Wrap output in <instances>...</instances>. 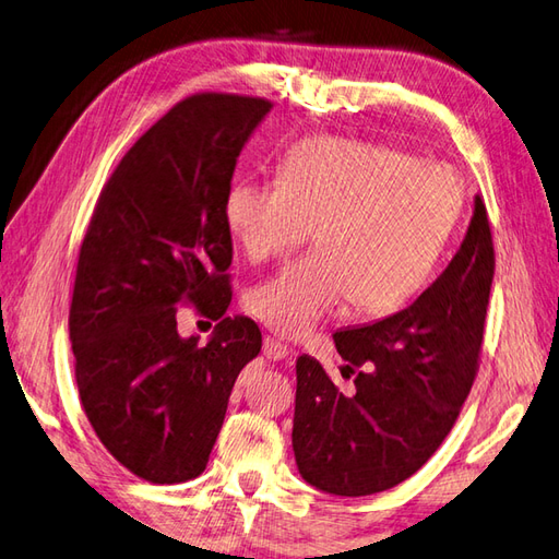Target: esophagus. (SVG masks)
<instances>
[{"mask_svg":"<svg viewBox=\"0 0 559 559\" xmlns=\"http://www.w3.org/2000/svg\"><path fill=\"white\" fill-rule=\"evenodd\" d=\"M263 355H265L270 361H282V359H287V357H289V349H287V345H282L280 340H275V337H265V343H263Z\"/></svg>","mask_w":559,"mask_h":559,"instance_id":"esophagus-1","label":"esophagus"}]
</instances>
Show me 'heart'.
<instances>
[{"label":"heart","instance_id":"1","mask_svg":"<svg viewBox=\"0 0 559 559\" xmlns=\"http://www.w3.org/2000/svg\"><path fill=\"white\" fill-rule=\"evenodd\" d=\"M463 210V180L393 146L318 134L294 144L280 180L238 178L224 222L243 253L265 263L304 243L318 250L255 284L248 311L284 337H304L347 304L397 311L425 287Z\"/></svg>","mask_w":559,"mask_h":559}]
</instances>
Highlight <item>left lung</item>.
Masks as SVG:
<instances>
[{"instance_id":"left-lung-1","label":"left lung","mask_w":559,"mask_h":559,"mask_svg":"<svg viewBox=\"0 0 559 559\" xmlns=\"http://www.w3.org/2000/svg\"><path fill=\"white\" fill-rule=\"evenodd\" d=\"M492 277V234L475 195L459 253L431 287L403 311L335 333L345 371L359 369L355 393H340L313 357L296 359L292 447L306 483L364 497L423 468L471 393Z\"/></svg>"}]
</instances>
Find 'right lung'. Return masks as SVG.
<instances>
[{
  "label": "right lung",
  "mask_w": 559,
  "mask_h": 559,
  "mask_svg": "<svg viewBox=\"0 0 559 559\" xmlns=\"http://www.w3.org/2000/svg\"><path fill=\"white\" fill-rule=\"evenodd\" d=\"M270 108L234 94L180 100L112 170L79 250V397L116 461L156 485L207 468L238 373L263 347L255 321L226 316L234 248L224 195ZM180 300L221 321L207 346L179 337Z\"/></svg>",
  "instance_id": "add662e5"
}]
</instances>
